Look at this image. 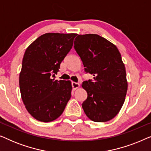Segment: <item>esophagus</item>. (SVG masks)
Here are the masks:
<instances>
[{"instance_id":"obj_1","label":"esophagus","mask_w":151,"mask_h":151,"mask_svg":"<svg viewBox=\"0 0 151 151\" xmlns=\"http://www.w3.org/2000/svg\"><path fill=\"white\" fill-rule=\"evenodd\" d=\"M72 87H73V90H76L77 88H78L80 87V84L77 83V82H72Z\"/></svg>"}]
</instances>
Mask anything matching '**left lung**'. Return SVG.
Returning a JSON list of instances; mask_svg holds the SVG:
<instances>
[{"label":"left lung","instance_id":"obj_1","mask_svg":"<svg viewBox=\"0 0 151 151\" xmlns=\"http://www.w3.org/2000/svg\"><path fill=\"white\" fill-rule=\"evenodd\" d=\"M74 48L86 72L93 80L84 81L87 93L82 109L91 120L105 122L117 115L125 101L128 82L124 64L114 44L98 34L78 35Z\"/></svg>","mask_w":151,"mask_h":151}]
</instances>
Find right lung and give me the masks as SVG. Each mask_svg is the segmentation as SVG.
Wrapping results in <instances>:
<instances>
[{
    "mask_svg": "<svg viewBox=\"0 0 151 151\" xmlns=\"http://www.w3.org/2000/svg\"><path fill=\"white\" fill-rule=\"evenodd\" d=\"M76 35L47 33L35 40L24 52L19 76L20 95L27 111L37 120H55L71 98V81L55 80L52 77L72 48Z\"/></svg>",
    "mask_w": 151,
    "mask_h": 151,
    "instance_id": "right-lung-1",
    "label": "right lung"
}]
</instances>
